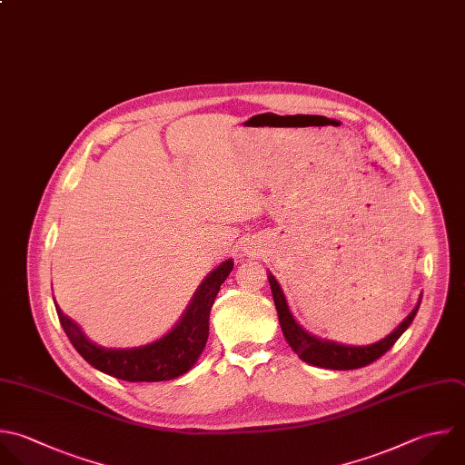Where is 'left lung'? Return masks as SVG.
Segmentation results:
<instances>
[{
  "mask_svg": "<svg viewBox=\"0 0 465 465\" xmlns=\"http://www.w3.org/2000/svg\"><path fill=\"white\" fill-rule=\"evenodd\" d=\"M267 278H269L274 305L278 311L280 327H282V332H283L287 343L291 345V349L298 354V358H302L309 365L322 367V369H332V371H349V369L365 367V365L372 363L374 360H378L381 354H385L394 345V341L405 332V329L411 325V322L414 320L416 311L420 307V302H421V296H420L416 307L407 314V318L391 334H387L380 341H374L369 345H343V343H336L331 340L316 338L314 334L307 332L294 320L278 280L272 276V272H269Z\"/></svg>",
  "mask_w": 465,
  "mask_h": 465,
  "instance_id": "1",
  "label": "left lung"
}]
</instances>
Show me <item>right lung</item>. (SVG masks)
<instances>
[{
    "mask_svg": "<svg viewBox=\"0 0 465 465\" xmlns=\"http://www.w3.org/2000/svg\"><path fill=\"white\" fill-rule=\"evenodd\" d=\"M232 258L213 269L189 302L176 325L162 338L140 347H102L58 307L60 323L74 349L94 369L125 381H165L183 376L200 358L209 338V314L220 285L232 271Z\"/></svg>",
    "mask_w": 465,
    "mask_h": 465,
    "instance_id": "1",
    "label": "right lung"
}]
</instances>
